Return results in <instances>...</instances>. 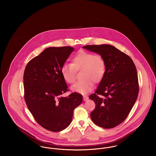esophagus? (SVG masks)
Masks as SVG:
<instances>
[{
  "label": "esophagus",
  "instance_id": "1",
  "mask_svg": "<svg viewBox=\"0 0 156 156\" xmlns=\"http://www.w3.org/2000/svg\"><path fill=\"white\" fill-rule=\"evenodd\" d=\"M83 99L84 101H87L88 99V97H87V96H83Z\"/></svg>",
  "mask_w": 156,
  "mask_h": 156
}]
</instances>
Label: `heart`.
I'll use <instances>...</instances> for the list:
<instances>
[{
  "label": "heart",
  "mask_w": 156,
  "mask_h": 156,
  "mask_svg": "<svg viewBox=\"0 0 156 156\" xmlns=\"http://www.w3.org/2000/svg\"><path fill=\"white\" fill-rule=\"evenodd\" d=\"M106 68V62L103 57L92 52L80 51L73 57L71 64L62 66L61 73L65 81L71 84L75 81V71L83 69L82 79L83 81L75 83L71 89L76 93L87 94L93 89L94 82L99 83L102 81Z\"/></svg>",
  "instance_id": "b5f03b06"
}]
</instances>
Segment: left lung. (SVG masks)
<instances>
[{
	"instance_id": "8db88e82",
	"label": "left lung",
	"mask_w": 156,
	"mask_h": 156,
	"mask_svg": "<svg viewBox=\"0 0 156 156\" xmlns=\"http://www.w3.org/2000/svg\"><path fill=\"white\" fill-rule=\"evenodd\" d=\"M104 58L106 73L89 99L95 105L90 118L97 126L111 129L122 123L135 104L139 93L136 68L131 58L109 44L82 47Z\"/></svg>"
}]
</instances>
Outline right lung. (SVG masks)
<instances>
[{
    "instance_id": "right-lung-1",
    "label": "right lung",
    "mask_w": 156,
    "mask_h": 156,
    "mask_svg": "<svg viewBox=\"0 0 156 156\" xmlns=\"http://www.w3.org/2000/svg\"><path fill=\"white\" fill-rule=\"evenodd\" d=\"M74 48L48 47L27 64L23 76L24 99L37 123L45 129L57 132L71 123L75 108L82 102V96L68 91L61 69Z\"/></svg>"
}]
</instances>
